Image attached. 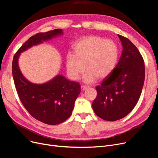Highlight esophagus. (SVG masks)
I'll list each match as a JSON object with an SVG mask.
<instances>
[{
    "mask_svg": "<svg viewBox=\"0 0 158 158\" xmlns=\"http://www.w3.org/2000/svg\"><path fill=\"white\" fill-rule=\"evenodd\" d=\"M81 89L83 90H85L86 88H88V86H86V85H82L81 86Z\"/></svg>",
    "mask_w": 158,
    "mask_h": 158,
    "instance_id": "obj_1",
    "label": "esophagus"
}]
</instances>
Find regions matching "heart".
I'll return each mask as SVG.
<instances>
[{"instance_id": "heart-1", "label": "heart", "mask_w": 158, "mask_h": 158, "mask_svg": "<svg viewBox=\"0 0 158 158\" xmlns=\"http://www.w3.org/2000/svg\"><path fill=\"white\" fill-rule=\"evenodd\" d=\"M73 54L66 56L68 75L73 80L79 79L83 70V80L91 83L97 77L103 79L112 72L118 62V46L114 41L98 36L80 39L73 48Z\"/></svg>"}]
</instances>
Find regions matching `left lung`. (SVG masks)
Masks as SVG:
<instances>
[{
	"instance_id": "left-lung-1",
	"label": "left lung",
	"mask_w": 158,
	"mask_h": 158,
	"mask_svg": "<svg viewBox=\"0 0 158 158\" xmlns=\"http://www.w3.org/2000/svg\"><path fill=\"white\" fill-rule=\"evenodd\" d=\"M123 52L109 76L96 86L98 96L92 102L95 114L109 121L122 119L138 102L145 81L144 60L128 39L118 35Z\"/></svg>"
}]
</instances>
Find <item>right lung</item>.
<instances>
[{"mask_svg": "<svg viewBox=\"0 0 158 158\" xmlns=\"http://www.w3.org/2000/svg\"><path fill=\"white\" fill-rule=\"evenodd\" d=\"M61 34V29L37 33L21 46L12 62L13 81L22 104L32 117L51 125L60 124L72 115L75 101L81 92L80 85L60 75L44 84L31 83L20 72L18 59L20 53Z\"/></svg>", "mask_w": 158, "mask_h": 158, "instance_id": "add662e5", "label": "right lung"}]
</instances>
